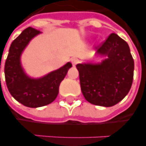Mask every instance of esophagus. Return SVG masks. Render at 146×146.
Segmentation results:
<instances>
[{
  "mask_svg": "<svg viewBox=\"0 0 146 146\" xmlns=\"http://www.w3.org/2000/svg\"><path fill=\"white\" fill-rule=\"evenodd\" d=\"M71 63L73 66H75L78 63V60L77 58H72L71 59Z\"/></svg>",
  "mask_w": 146,
  "mask_h": 146,
  "instance_id": "1",
  "label": "esophagus"
}]
</instances>
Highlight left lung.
<instances>
[{
	"label": "left lung",
	"instance_id": "1",
	"mask_svg": "<svg viewBox=\"0 0 146 146\" xmlns=\"http://www.w3.org/2000/svg\"><path fill=\"white\" fill-rule=\"evenodd\" d=\"M96 50V56L104 57L101 63L76 65L82 93L91 104L111 107L122 101L131 90L134 60L127 43L114 33Z\"/></svg>",
	"mask_w": 146,
	"mask_h": 146
}]
</instances>
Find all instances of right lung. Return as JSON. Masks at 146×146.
Segmentation results:
<instances>
[{
  "mask_svg": "<svg viewBox=\"0 0 146 146\" xmlns=\"http://www.w3.org/2000/svg\"><path fill=\"white\" fill-rule=\"evenodd\" d=\"M41 33L32 27L25 29L12 42L5 61V81L10 94L16 101L29 108L42 107L54 101L58 95L60 82L72 67L68 62L40 78H32L26 73L22 66V53L32 39Z\"/></svg>",
  "mask_w": 146,
  "mask_h": 146,
  "instance_id": "add662e5",
  "label": "right lung"
}]
</instances>
